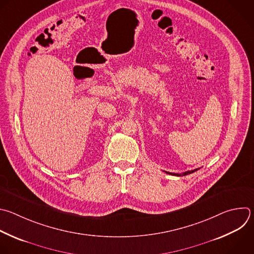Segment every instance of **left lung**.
Listing matches in <instances>:
<instances>
[{"instance_id": "obj_1", "label": "left lung", "mask_w": 254, "mask_h": 254, "mask_svg": "<svg viewBox=\"0 0 254 254\" xmlns=\"http://www.w3.org/2000/svg\"><path fill=\"white\" fill-rule=\"evenodd\" d=\"M199 168H195V170H192V171H189V172H186V173H183V174H173V173H167V172H165L166 174H168V175H172V176H177V177H184V176H188V175H190V174H192V173H194V172H196V171H198Z\"/></svg>"}]
</instances>
